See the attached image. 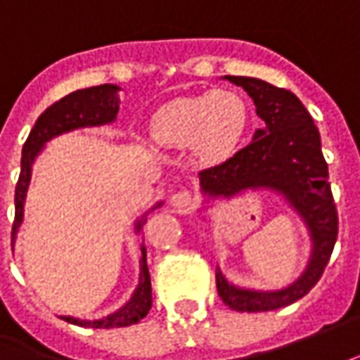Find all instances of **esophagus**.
I'll return each mask as SVG.
<instances>
[{"label":"esophagus","instance_id":"obj_1","mask_svg":"<svg viewBox=\"0 0 360 360\" xmlns=\"http://www.w3.org/2000/svg\"><path fill=\"white\" fill-rule=\"evenodd\" d=\"M191 205H193V197H191V193H187V191H179V193H175L171 197V207L177 209L179 212L189 211Z\"/></svg>","mask_w":360,"mask_h":360}]
</instances>
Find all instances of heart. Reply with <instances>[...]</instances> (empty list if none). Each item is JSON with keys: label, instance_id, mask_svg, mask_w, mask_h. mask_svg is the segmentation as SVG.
Here are the masks:
<instances>
[{"label": "heart", "instance_id": "1", "mask_svg": "<svg viewBox=\"0 0 360 360\" xmlns=\"http://www.w3.org/2000/svg\"><path fill=\"white\" fill-rule=\"evenodd\" d=\"M151 128L161 146H193L202 160L219 163L240 146L248 128V106L232 90H209L167 102L153 116Z\"/></svg>", "mask_w": 360, "mask_h": 360}]
</instances>
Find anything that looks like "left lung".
I'll use <instances>...</instances> for the list:
<instances>
[{"label": "left lung", "instance_id": "left-lung-1", "mask_svg": "<svg viewBox=\"0 0 360 360\" xmlns=\"http://www.w3.org/2000/svg\"><path fill=\"white\" fill-rule=\"evenodd\" d=\"M244 88L264 126L252 141L222 165L199 173L200 219L214 200H231L244 193H272L295 212L307 231L311 252L303 272L280 290L242 288L226 280L217 266V290L234 311H272L302 300L321 278L337 240L329 171L321 153L319 129L300 98L285 88L254 77H224Z\"/></svg>", "mask_w": 360, "mask_h": 360}]
</instances>
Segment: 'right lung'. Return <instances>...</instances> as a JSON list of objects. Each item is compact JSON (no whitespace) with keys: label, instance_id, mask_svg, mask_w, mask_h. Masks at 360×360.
Segmentation results:
<instances>
[{"label":"right lung","instance_id":"1","mask_svg":"<svg viewBox=\"0 0 360 360\" xmlns=\"http://www.w3.org/2000/svg\"><path fill=\"white\" fill-rule=\"evenodd\" d=\"M120 90L118 84H100V86L82 88L77 92H70L68 96L60 98L53 106L39 116L35 126L31 129L25 146H23V158H21V175L15 189V224H13V248H15L17 234L21 231V224L25 219V202L31 177H33V165L41 151L46 148V143L57 136L75 131L80 128H98V126H108L114 124L118 118L120 110ZM163 200H158L151 209L139 214L134 222V232L139 234L141 226L146 222L149 212L160 209ZM139 274L138 283L129 300L124 305H120L116 311L104 315L100 319H80L72 315H60L68 323L78 327H96V329H110V327H128L141 321L151 309V278L148 270V256L146 246H139Z\"/></svg>","mask_w":360,"mask_h":360}]
</instances>
